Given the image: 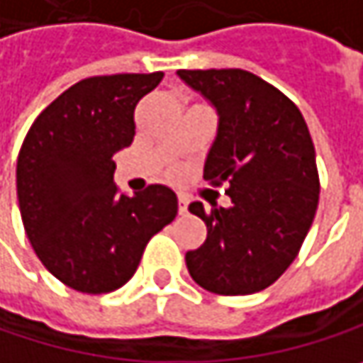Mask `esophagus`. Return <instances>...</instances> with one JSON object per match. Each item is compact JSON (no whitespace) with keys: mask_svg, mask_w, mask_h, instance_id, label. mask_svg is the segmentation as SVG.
Returning <instances> with one entry per match:
<instances>
[{"mask_svg":"<svg viewBox=\"0 0 363 363\" xmlns=\"http://www.w3.org/2000/svg\"><path fill=\"white\" fill-rule=\"evenodd\" d=\"M179 212H181V214H186V212H189V201H186V197H182V195H179Z\"/></svg>","mask_w":363,"mask_h":363,"instance_id":"esophagus-1","label":"esophagus"}]
</instances>
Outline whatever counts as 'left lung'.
<instances>
[{
  "instance_id": "8db88e82",
  "label": "left lung",
  "mask_w": 363,
  "mask_h": 363,
  "mask_svg": "<svg viewBox=\"0 0 363 363\" xmlns=\"http://www.w3.org/2000/svg\"><path fill=\"white\" fill-rule=\"evenodd\" d=\"M218 112V135L203 179L228 184L230 208L189 212L208 226L203 245L186 251L191 279L216 295L270 286L293 264L320 197L315 151L299 108L277 86L241 68L179 70Z\"/></svg>"
}]
</instances>
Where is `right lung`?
Returning a JSON list of instances; mask_svg holds the SVG:
<instances>
[{
    "mask_svg": "<svg viewBox=\"0 0 363 363\" xmlns=\"http://www.w3.org/2000/svg\"><path fill=\"white\" fill-rule=\"evenodd\" d=\"M164 72L91 77L37 116L18 153V206L41 264L66 286L101 295L133 279L179 199L164 184L124 195L114 153L135 137V108Z\"/></svg>",
    "mask_w": 363,
    "mask_h": 363,
    "instance_id": "obj_1",
    "label": "right lung"
}]
</instances>
